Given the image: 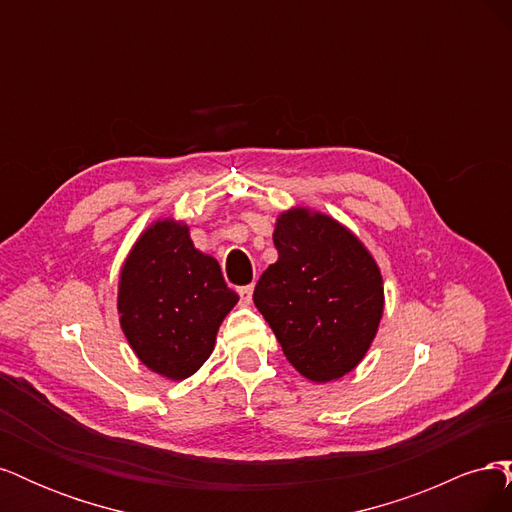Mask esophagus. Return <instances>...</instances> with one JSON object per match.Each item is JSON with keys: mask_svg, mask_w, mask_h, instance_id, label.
Instances as JSON below:
<instances>
[{"mask_svg": "<svg viewBox=\"0 0 512 512\" xmlns=\"http://www.w3.org/2000/svg\"><path fill=\"white\" fill-rule=\"evenodd\" d=\"M252 294H254V286H241L239 288V303L241 305H250L252 303Z\"/></svg>", "mask_w": 512, "mask_h": 512, "instance_id": "34e87169", "label": "esophagus"}]
</instances>
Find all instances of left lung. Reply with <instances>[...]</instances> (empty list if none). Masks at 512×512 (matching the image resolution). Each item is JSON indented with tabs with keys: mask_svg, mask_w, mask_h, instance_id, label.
I'll return each mask as SVG.
<instances>
[{
	"mask_svg": "<svg viewBox=\"0 0 512 512\" xmlns=\"http://www.w3.org/2000/svg\"><path fill=\"white\" fill-rule=\"evenodd\" d=\"M273 243L277 262L254 288L258 312L301 376L342 378L363 361L382 318L376 260L348 228L301 207L277 218Z\"/></svg>",
	"mask_w": 512,
	"mask_h": 512,
	"instance_id": "8db88e82",
	"label": "left lung"
}]
</instances>
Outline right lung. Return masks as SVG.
Returning <instances> with one entry per match:
<instances>
[{
    "label": "right lung",
    "mask_w": 512,
    "mask_h": 512,
    "mask_svg": "<svg viewBox=\"0 0 512 512\" xmlns=\"http://www.w3.org/2000/svg\"><path fill=\"white\" fill-rule=\"evenodd\" d=\"M239 294L218 260L198 252L185 224H151L121 269L119 322L151 371L183 380L203 365Z\"/></svg>",
    "instance_id": "right-lung-1"
}]
</instances>
